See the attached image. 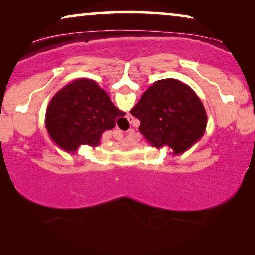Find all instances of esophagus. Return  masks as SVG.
<instances>
[{
    "label": "esophagus",
    "instance_id": "34e87169",
    "mask_svg": "<svg viewBox=\"0 0 255 255\" xmlns=\"http://www.w3.org/2000/svg\"><path fill=\"white\" fill-rule=\"evenodd\" d=\"M128 121L131 123V122L133 121V116H132V115H128Z\"/></svg>",
    "mask_w": 255,
    "mask_h": 255
}]
</instances>
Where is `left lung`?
Listing matches in <instances>:
<instances>
[{"label": "left lung", "instance_id": "8db88e82", "mask_svg": "<svg viewBox=\"0 0 255 255\" xmlns=\"http://www.w3.org/2000/svg\"><path fill=\"white\" fill-rule=\"evenodd\" d=\"M130 113L140 121L139 131L153 147L181 154L203 137L208 117L196 93L176 79L153 83Z\"/></svg>", "mask_w": 255, "mask_h": 255}]
</instances>
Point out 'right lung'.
Instances as JSON below:
<instances>
[{"mask_svg":"<svg viewBox=\"0 0 255 255\" xmlns=\"http://www.w3.org/2000/svg\"><path fill=\"white\" fill-rule=\"evenodd\" d=\"M124 115L94 80L78 79L52 97L45 124L55 145L73 154L81 145L99 146L104 132Z\"/></svg>","mask_w":255,"mask_h":255,"instance_id":"right-lung-1","label":"right lung"}]
</instances>
